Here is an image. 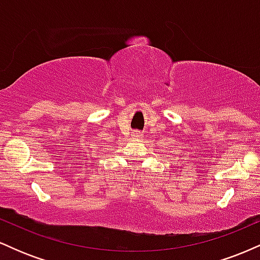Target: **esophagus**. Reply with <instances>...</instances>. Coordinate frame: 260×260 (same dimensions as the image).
Returning a JSON list of instances; mask_svg holds the SVG:
<instances>
[{"label":"esophagus","mask_w":260,"mask_h":260,"mask_svg":"<svg viewBox=\"0 0 260 260\" xmlns=\"http://www.w3.org/2000/svg\"><path fill=\"white\" fill-rule=\"evenodd\" d=\"M132 137H133V138L139 139V138H142V137H143V133L139 132V131H133V132H132Z\"/></svg>","instance_id":"esophagus-1"}]
</instances>
